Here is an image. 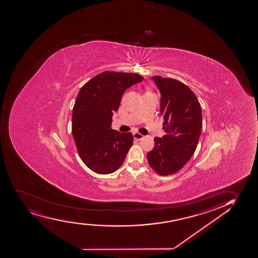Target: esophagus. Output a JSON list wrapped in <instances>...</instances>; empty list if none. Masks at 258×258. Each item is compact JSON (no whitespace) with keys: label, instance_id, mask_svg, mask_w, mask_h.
Instances as JSON below:
<instances>
[{"label":"esophagus","instance_id":"1","mask_svg":"<svg viewBox=\"0 0 258 258\" xmlns=\"http://www.w3.org/2000/svg\"><path fill=\"white\" fill-rule=\"evenodd\" d=\"M134 138L136 140H141L144 138V136H143L142 134H139V133H134Z\"/></svg>","mask_w":258,"mask_h":258}]
</instances>
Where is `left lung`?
<instances>
[{"label": "left lung", "instance_id": "8db88e82", "mask_svg": "<svg viewBox=\"0 0 258 258\" xmlns=\"http://www.w3.org/2000/svg\"><path fill=\"white\" fill-rule=\"evenodd\" d=\"M161 94V116L163 118V138L156 137L154 148L147 159L158 175L179 171L192 157L202 134L201 104L192 90L173 78L152 77Z\"/></svg>", "mask_w": 258, "mask_h": 258}]
</instances>
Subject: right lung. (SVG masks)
Wrapping results in <instances>:
<instances>
[{"instance_id": "add662e5", "label": "right lung", "mask_w": 258, "mask_h": 258, "mask_svg": "<svg viewBox=\"0 0 258 258\" xmlns=\"http://www.w3.org/2000/svg\"><path fill=\"white\" fill-rule=\"evenodd\" d=\"M144 77L134 73L104 71L85 83L72 113V135L85 165L98 174L116 171L134 142L131 133L111 128L124 91Z\"/></svg>"}]
</instances>
